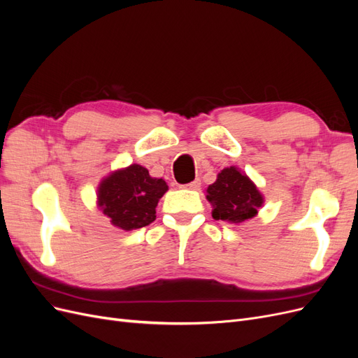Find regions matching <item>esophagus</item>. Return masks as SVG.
I'll return each instance as SVG.
<instances>
[{"instance_id":"obj_1","label":"esophagus","mask_w":358,"mask_h":358,"mask_svg":"<svg viewBox=\"0 0 358 358\" xmlns=\"http://www.w3.org/2000/svg\"><path fill=\"white\" fill-rule=\"evenodd\" d=\"M200 187H201V180L200 179L192 180V182L187 183V185H182V188H187V189H199Z\"/></svg>"}]
</instances>
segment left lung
I'll use <instances>...</instances> for the list:
<instances>
[{"mask_svg": "<svg viewBox=\"0 0 358 358\" xmlns=\"http://www.w3.org/2000/svg\"><path fill=\"white\" fill-rule=\"evenodd\" d=\"M208 200L213 204L215 220L242 222L257 215L263 196L249 178L236 167L224 169L208 188Z\"/></svg>", "mask_w": 358, "mask_h": 358, "instance_id": "left-lung-1", "label": "left lung"}]
</instances>
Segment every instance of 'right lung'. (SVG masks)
I'll use <instances>...</instances> for the list:
<instances>
[{
    "mask_svg": "<svg viewBox=\"0 0 358 358\" xmlns=\"http://www.w3.org/2000/svg\"><path fill=\"white\" fill-rule=\"evenodd\" d=\"M167 189L164 180L150 178L145 167L131 164L101 182L99 204L119 229H142L155 221V208Z\"/></svg>",
    "mask_w": 358,
    "mask_h": 358,
    "instance_id": "right-lung-1",
    "label": "right lung"
}]
</instances>
